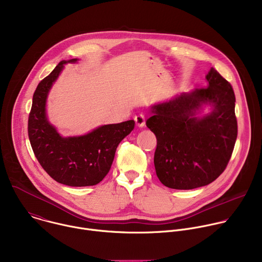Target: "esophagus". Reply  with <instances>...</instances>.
Instances as JSON below:
<instances>
[{
  "instance_id": "esophagus-1",
  "label": "esophagus",
  "mask_w": 262,
  "mask_h": 262,
  "mask_svg": "<svg viewBox=\"0 0 262 262\" xmlns=\"http://www.w3.org/2000/svg\"><path fill=\"white\" fill-rule=\"evenodd\" d=\"M134 119H135V121H136V123H137L138 126L143 127V126L145 125V115H144L143 113H140V114L136 115Z\"/></svg>"
}]
</instances>
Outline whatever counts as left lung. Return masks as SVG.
Here are the masks:
<instances>
[{
  "mask_svg": "<svg viewBox=\"0 0 262 262\" xmlns=\"http://www.w3.org/2000/svg\"><path fill=\"white\" fill-rule=\"evenodd\" d=\"M207 85L150 108L147 127L157 137L155 167L170 189L207 185L226 169L237 138L235 95L231 84L211 68ZM203 104L208 116L196 117Z\"/></svg>",
  "mask_w": 262,
  "mask_h": 262,
  "instance_id": "1",
  "label": "left lung"
}]
</instances>
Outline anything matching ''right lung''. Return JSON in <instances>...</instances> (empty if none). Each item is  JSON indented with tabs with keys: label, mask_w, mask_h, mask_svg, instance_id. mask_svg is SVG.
<instances>
[{
	"label": "right lung",
	"mask_w": 262,
	"mask_h": 262,
	"mask_svg": "<svg viewBox=\"0 0 262 262\" xmlns=\"http://www.w3.org/2000/svg\"><path fill=\"white\" fill-rule=\"evenodd\" d=\"M65 63L61 61L34 92L28 120L29 140L37 161L57 182L69 186L95 185L108 173L119 143L134 129L135 121L102 125L85 136L62 138L47 119L46 101Z\"/></svg>",
	"instance_id": "1"
}]
</instances>
